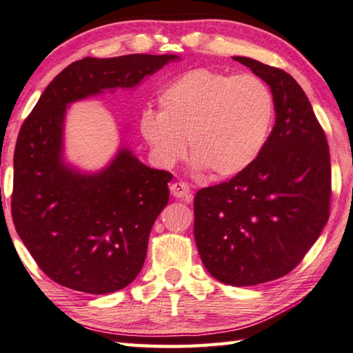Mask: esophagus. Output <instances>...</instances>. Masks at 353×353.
<instances>
[{"label": "esophagus", "instance_id": "esophagus-1", "mask_svg": "<svg viewBox=\"0 0 353 353\" xmlns=\"http://www.w3.org/2000/svg\"><path fill=\"white\" fill-rule=\"evenodd\" d=\"M170 194L174 195L175 198H181V199H185V201H190V188L183 181H178V183H174L170 185Z\"/></svg>", "mask_w": 353, "mask_h": 353}]
</instances>
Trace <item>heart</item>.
Segmentation results:
<instances>
[{
	"instance_id": "1",
	"label": "heart",
	"mask_w": 353,
	"mask_h": 353,
	"mask_svg": "<svg viewBox=\"0 0 353 353\" xmlns=\"http://www.w3.org/2000/svg\"><path fill=\"white\" fill-rule=\"evenodd\" d=\"M274 97L254 75L194 69L158 97V114L145 110L139 130L155 158L170 168L185 155L212 176L236 175L255 161L268 141Z\"/></svg>"
}]
</instances>
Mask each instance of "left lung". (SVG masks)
Returning a JSON list of instances; mask_svg holds the SVG:
<instances>
[{"instance_id":"left-lung-1","label":"left lung","mask_w":353,"mask_h":353,"mask_svg":"<svg viewBox=\"0 0 353 353\" xmlns=\"http://www.w3.org/2000/svg\"><path fill=\"white\" fill-rule=\"evenodd\" d=\"M270 85L275 125L248 169L196 192L194 235L204 268L229 285L288 275L330 214L329 144L301 85L283 69L234 57Z\"/></svg>"}]
</instances>
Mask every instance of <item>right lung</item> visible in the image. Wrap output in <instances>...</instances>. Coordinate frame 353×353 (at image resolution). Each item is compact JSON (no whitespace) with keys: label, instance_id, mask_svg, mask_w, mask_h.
I'll return each instance as SVG.
<instances>
[{"label":"right lung","instance_id":"obj_1","mask_svg":"<svg viewBox=\"0 0 353 353\" xmlns=\"http://www.w3.org/2000/svg\"><path fill=\"white\" fill-rule=\"evenodd\" d=\"M175 55L90 58L53 78L19 129L13 155L12 219L50 280L85 294H112L141 270L157 216L169 201L170 172L121 149L95 175L63 163L68 104L105 89H130Z\"/></svg>","mask_w":353,"mask_h":353}]
</instances>
